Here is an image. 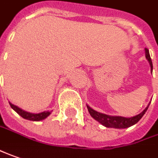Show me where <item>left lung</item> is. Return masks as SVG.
<instances>
[{
  "label": "left lung",
  "mask_w": 158,
  "mask_h": 158,
  "mask_svg": "<svg viewBox=\"0 0 158 158\" xmlns=\"http://www.w3.org/2000/svg\"><path fill=\"white\" fill-rule=\"evenodd\" d=\"M145 56H146V58L148 61L149 65L151 67V71H152L153 70L152 61H151L150 56H149V52H148V48H145ZM148 106H149V104L146 107V109L142 112L136 115V116H134V117L125 118V117H120V116H110V115H106V114L100 113L98 111L93 110L92 108H90L88 105H86L87 110H88V111H89V113H90L93 118L97 120L99 123H101L104 127H111V128H118V129L127 128V127H130L135 125L143 117V115L147 111Z\"/></svg>",
  "instance_id": "1"
}]
</instances>
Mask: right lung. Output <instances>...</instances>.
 Returning <instances> with one entry per match:
<instances>
[{"label":"right lung","mask_w":158,"mask_h":158,"mask_svg":"<svg viewBox=\"0 0 158 158\" xmlns=\"http://www.w3.org/2000/svg\"><path fill=\"white\" fill-rule=\"evenodd\" d=\"M10 107L17 112L18 115H20L24 119H28V120H31V121H40V120L45 119L46 118H48L50 114H51L52 110L50 111H43V112H40V113H31V112H27L25 111L24 110L18 108L16 105L12 104L11 102H10Z\"/></svg>","instance_id":"1"}]
</instances>
